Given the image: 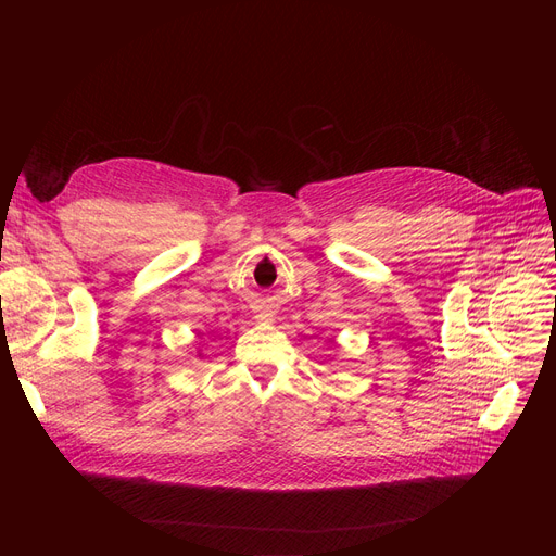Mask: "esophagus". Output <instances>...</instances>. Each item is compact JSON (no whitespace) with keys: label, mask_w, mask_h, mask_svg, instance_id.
<instances>
[{"label":"esophagus","mask_w":556,"mask_h":556,"mask_svg":"<svg viewBox=\"0 0 556 556\" xmlns=\"http://www.w3.org/2000/svg\"><path fill=\"white\" fill-rule=\"evenodd\" d=\"M271 315H274V313H260L257 319H271Z\"/></svg>","instance_id":"1"}]
</instances>
